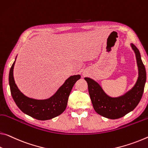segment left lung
Instances as JSON below:
<instances>
[{
    "mask_svg": "<svg viewBox=\"0 0 148 148\" xmlns=\"http://www.w3.org/2000/svg\"><path fill=\"white\" fill-rule=\"evenodd\" d=\"M134 51L138 68V78L134 86L125 95L111 97L107 95L97 82L90 78H85L93 109L100 115L110 119H116L126 115L136 107L142 99L146 82V71L141 59L140 51L131 43Z\"/></svg>",
    "mask_w": 148,
    "mask_h": 148,
    "instance_id": "obj_1",
    "label": "left lung"
}]
</instances>
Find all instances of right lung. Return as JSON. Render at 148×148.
Segmentation results:
<instances>
[{"instance_id": "right-lung-1", "label": "right lung", "mask_w": 148, "mask_h": 148, "mask_svg": "<svg viewBox=\"0 0 148 148\" xmlns=\"http://www.w3.org/2000/svg\"><path fill=\"white\" fill-rule=\"evenodd\" d=\"M15 61L10 70L9 85L11 95L18 108L25 114L40 121L49 120L62 114L66 108L72 89L76 82L80 79V75L69 77L57 92L49 99H34L23 95L15 84L13 75Z\"/></svg>"}]
</instances>
